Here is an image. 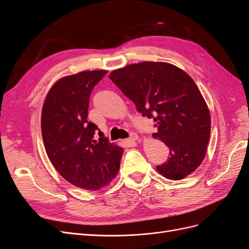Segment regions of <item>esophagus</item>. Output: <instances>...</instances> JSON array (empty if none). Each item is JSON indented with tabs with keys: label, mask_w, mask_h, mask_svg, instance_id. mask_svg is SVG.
Segmentation results:
<instances>
[{
	"label": "esophagus",
	"mask_w": 249,
	"mask_h": 249,
	"mask_svg": "<svg viewBox=\"0 0 249 249\" xmlns=\"http://www.w3.org/2000/svg\"><path fill=\"white\" fill-rule=\"evenodd\" d=\"M139 139V136L138 135L136 134V133H132L131 134V136H130V138L127 139L129 141H132V142H135V141H137Z\"/></svg>",
	"instance_id": "esophagus-1"
}]
</instances>
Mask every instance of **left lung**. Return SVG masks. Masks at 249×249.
Listing matches in <instances>:
<instances>
[{
  "label": "left lung",
  "mask_w": 249,
  "mask_h": 249,
  "mask_svg": "<svg viewBox=\"0 0 249 249\" xmlns=\"http://www.w3.org/2000/svg\"><path fill=\"white\" fill-rule=\"evenodd\" d=\"M109 78L142 115L154 118V138L169 147L170 157L158 172L178 180L196 170L207 154L211 115L189 74L167 62L144 61L114 70Z\"/></svg>",
  "instance_id": "1"
}]
</instances>
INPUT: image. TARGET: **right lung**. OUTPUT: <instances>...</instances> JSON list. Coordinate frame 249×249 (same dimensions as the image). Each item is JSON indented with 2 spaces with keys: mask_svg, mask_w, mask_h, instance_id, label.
<instances>
[{
  "mask_svg": "<svg viewBox=\"0 0 249 249\" xmlns=\"http://www.w3.org/2000/svg\"><path fill=\"white\" fill-rule=\"evenodd\" d=\"M107 71H84L59 79L51 87L41 112L44 148L53 166L81 189L100 190L117 176L123 147L110 143L87 120L90 93Z\"/></svg>",
  "mask_w": 249,
  "mask_h": 249,
  "instance_id": "add662e5",
  "label": "right lung"
}]
</instances>
